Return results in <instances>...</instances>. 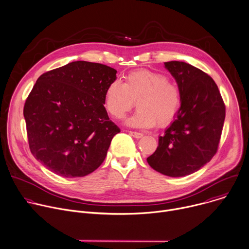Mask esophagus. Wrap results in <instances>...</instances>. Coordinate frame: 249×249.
I'll use <instances>...</instances> for the list:
<instances>
[{"label": "esophagus", "mask_w": 249, "mask_h": 249, "mask_svg": "<svg viewBox=\"0 0 249 249\" xmlns=\"http://www.w3.org/2000/svg\"><path fill=\"white\" fill-rule=\"evenodd\" d=\"M129 134L132 136V137H134V138H136V139H140V138H142L143 137V134L142 133H139V132H134V131H130L129 132Z\"/></svg>", "instance_id": "obj_1"}]
</instances>
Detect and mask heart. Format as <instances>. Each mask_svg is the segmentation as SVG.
I'll use <instances>...</instances> for the list:
<instances>
[{"label": "heart", "mask_w": 249, "mask_h": 249, "mask_svg": "<svg viewBox=\"0 0 249 249\" xmlns=\"http://www.w3.org/2000/svg\"><path fill=\"white\" fill-rule=\"evenodd\" d=\"M136 104L138 110L127 120L135 128L168 125L181 105V90L165 74L138 70L125 76L123 84L112 81L106 87L104 106L113 118H122Z\"/></svg>", "instance_id": "heart-1"}]
</instances>
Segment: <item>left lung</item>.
Here are the masks:
<instances>
[{
  "label": "left lung",
  "mask_w": 249,
  "mask_h": 249,
  "mask_svg": "<svg viewBox=\"0 0 249 249\" xmlns=\"http://www.w3.org/2000/svg\"><path fill=\"white\" fill-rule=\"evenodd\" d=\"M164 67L180 88L181 105L147 161L161 174L180 177L199 170L217 153L226 106L214 80L200 69L179 61Z\"/></svg>",
  "instance_id": "obj_1"
}]
</instances>
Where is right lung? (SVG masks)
Returning a JSON list of instances; mask_svg holds the SVG:
<instances>
[{"label": "right lung", "mask_w": 249, "mask_h": 249, "mask_svg": "<svg viewBox=\"0 0 249 249\" xmlns=\"http://www.w3.org/2000/svg\"><path fill=\"white\" fill-rule=\"evenodd\" d=\"M117 71L76 61L41 75L26 98L23 116L33 157L68 178L94 171L120 129L104 107Z\"/></svg>", "instance_id": "add662e5"}]
</instances>
